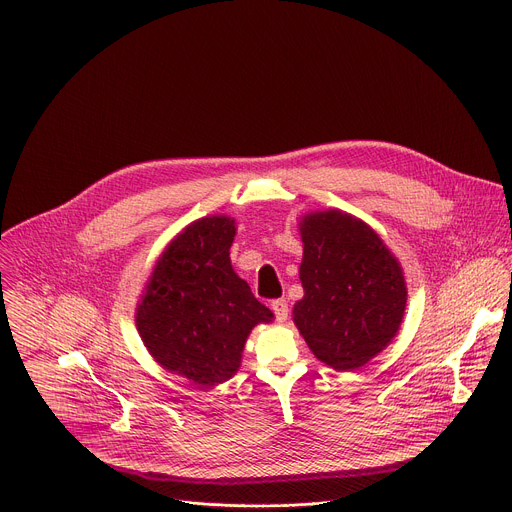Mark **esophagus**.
<instances>
[{
    "mask_svg": "<svg viewBox=\"0 0 512 512\" xmlns=\"http://www.w3.org/2000/svg\"><path fill=\"white\" fill-rule=\"evenodd\" d=\"M271 310H273L277 322H285V320H287L289 310H287V302H285V300H273V302H271Z\"/></svg>",
    "mask_w": 512,
    "mask_h": 512,
    "instance_id": "1",
    "label": "esophagus"
}]
</instances>
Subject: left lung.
<instances>
[{
	"label": "left lung",
	"mask_w": 512,
	"mask_h": 512,
	"mask_svg": "<svg viewBox=\"0 0 512 512\" xmlns=\"http://www.w3.org/2000/svg\"><path fill=\"white\" fill-rule=\"evenodd\" d=\"M304 298L294 322L334 371H356L395 338L407 304L399 261L360 218L312 212L300 223Z\"/></svg>",
	"instance_id": "left-lung-1"
}]
</instances>
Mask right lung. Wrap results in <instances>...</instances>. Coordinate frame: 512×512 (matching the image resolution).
Returning a JSON list of instances; mask_svg holds the SVG:
<instances>
[{
	"mask_svg": "<svg viewBox=\"0 0 512 512\" xmlns=\"http://www.w3.org/2000/svg\"><path fill=\"white\" fill-rule=\"evenodd\" d=\"M235 233L231 216L190 223L158 259L135 314L156 362L200 387L229 381L249 332L273 320L231 265Z\"/></svg>",
	"mask_w": 512,
	"mask_h": 512,
	"instance_id": "right-lung-1",
	"label": "right lung"
}]
</instances>
